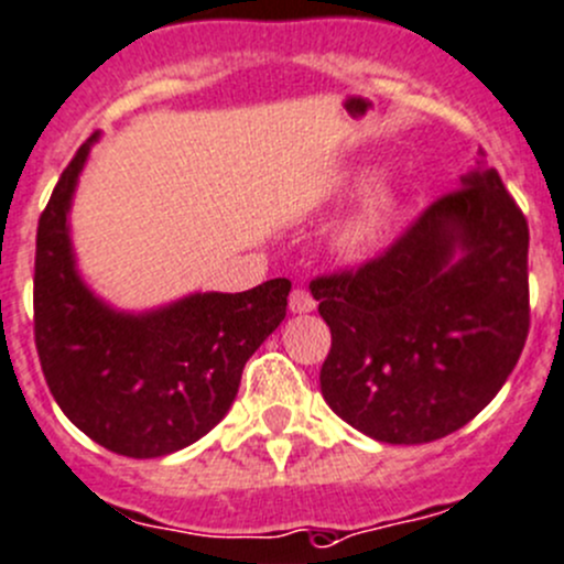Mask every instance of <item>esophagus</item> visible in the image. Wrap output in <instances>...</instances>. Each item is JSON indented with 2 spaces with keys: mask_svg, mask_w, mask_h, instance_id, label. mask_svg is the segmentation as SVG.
Wrapping results in <instances>:
<instances>
[{
  "mask_svg": "<svg viewBox=\"0 0 564 564\" xmlns=\"http://www.w3.org/2000/svg\"><path fill=\"white\" fill-rule=\"evenodd\" d=\"M289 308H292V314H311L316 308V300L311 297L308 289H294L289 294Z\"/></svg>",
  "mask_w": 564,
  "mask_h": 564,
  "instance_id": "34e87169",
  "label": "esophagus"
}]
</instances>
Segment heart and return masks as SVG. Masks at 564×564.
Instances as JSON below:
<instances>
[{
    "label": "heart",
    "instance_id": "b5f03b06",
    "mask_svg": "<svg viewBox=\"0 0 564 564\" xmlns=\"http://www.w3.org/2000/svg\"><path fill=\"white\" fill-rule=\"evenodd\" d=\"M369 178H355V187H364ZM404 215V198L393 184H375L358 209L336 228L333 234V250L341 261L360 264V261L375 259L377 253L388 248V242L397 234L399 220Z\"/></svg>",
    "mask_w": 564,
    "mask_h": 564
}]
</instances>
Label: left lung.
I'll use <instances>...</instances> for the list:
<instances>
[{
    "mask_svg": "<svg viewBox=\"0 0 564 564\" xmlns=\"http://www.w3.org/2000/svg\"><path fill=\"white\" fill-rule=\"evenodd\" d=\"M477 165L386 253L311 281L333 336L322 397L382 444L466 427L527 344V217L499 173Z\"/></svg>",
    "mask_w": 564,
    "mask_h": 564,
    "instance_id": "1",
    "label": "left lung"
}]
</instances>
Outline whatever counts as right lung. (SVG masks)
Returning <instances> with one entry per match:
<instances>
[{
    "instance_id": "right-lung-1",
    "label": "right lung",
    "mask_w": 564,
    "mask_h": 564,
    "mask_svg": "<svg viewBox=\"0 0 564 564\" xmlns=\"http://www.w3.org/2000/svg\"><path fill=\"white\" fill-rule=\"evenodd\" d=\"M93 134L59 176L35 242V347L54 402L115 455L149 460L204 438L228 413L242 369L286 316L292 283L195 292L145 314L98 300L76 272L68 212Z\"/></svg>"
}]
</instances>
